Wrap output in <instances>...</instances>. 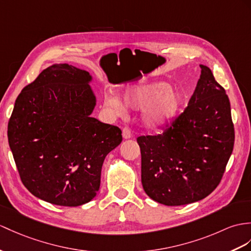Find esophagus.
Listing matches in <instances>:
<instances>
[{
    "instance_id": "1",
    "label": "esophagus",
    "mask_w": 251,
    "mask_h": 251,
    "mask_svg": "<svg viewBox=\"0 0 251 251\" xmlns=\"http://www.w3.org/2000/svg\"><path fill=\"white\" fill-rule=\"evenodd\" d=\"M122 135H124L126 139L132 137V132L129 127H124V130H122Z\"/></svg>"
}]
</instances>
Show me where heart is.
Returning a JSON list of instances; mask_svg holds the SVG:
<instances>
[{
  "instance_id": "heart-1",
  "label": "heart",
  "mask_w": 251,
  "mask_h": 251,
  "mask_svg": "<svg viewBox=\"0 0 251 251\" xmlns=\"http://www.w3.org/2000/svg\"><path fill=\"white\" fill-rule=\"evenodd\" d=\"M125 102L135 109H146L145 120L150 126L160 127L172 121L182 106V97L164 82L142 84L127 89ZM105 104L114 113L125 114L126 107L114 98H107Z\"/></svg>"
}]
</instances>
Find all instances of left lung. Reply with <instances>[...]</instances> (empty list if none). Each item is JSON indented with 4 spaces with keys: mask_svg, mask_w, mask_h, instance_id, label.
Masks as SVG:
<instances>
[{
    "mask_svg": "<svg viewBox=\"0 0 251 251\" xmlns=\"http://www.w3.org/2000/svg\"><path fill=\"white\" fill-rule=\"evenodd\" d=\"M200 68L184 111L162 133L137 137L143 187L165 205L188 204L209 196L221 183L233 150L229 98L210 68Z\"/></svg>",
    "mask_w": 251,
    "mask_h": 251,
    "instance_id": "left-lung-1",
    "label": "left lung"
}]
</instances>
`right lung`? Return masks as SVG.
<instances>
[{
	"mask_svg": "<svg viewBox=\"0 0 251 251\" xmlns=\"http://www.w3.org/2000/svg\"><path fill=\"white\" fill-rule=\"evenodd\" d=\"M90 78L71 65H53L16 100L9 147L23 185L47 202H89L99 191L105 156L122 142L118 126L90 117L96 105Z\"/></svg>",
	"mask_w": 251,
	"mask_h": 251,
	"instance_id": "obj_1",
	"label": "right lung"
}]
</instances>
